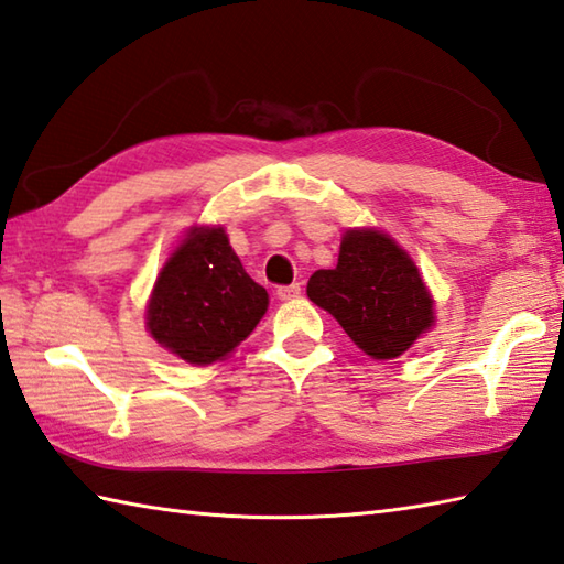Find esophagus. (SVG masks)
I'll list each match as a JSON object with an SVG mask.
<instances>
[{"instance_id":"1","label":"esophagus","mask_w":564,"mask_h":564,"mask_svg":"<svg viewBox=\"0 0 564 564\" xmlns=\"http://www.w3.org/2000/svg\"><path fill=\"white\" fill-rule=\"evenodd\" d=\"M275 295L281 297V301H293V297L301 295V283H291V285H279L275 289Z\"/></svg>"}]
</instances>
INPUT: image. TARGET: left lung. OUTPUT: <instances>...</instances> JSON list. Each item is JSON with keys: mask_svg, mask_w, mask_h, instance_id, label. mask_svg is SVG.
Segmentation results:
<instances>
[{"mask_svg": "<svg viewBox=\"0 0 564 564\" xmlns=\"http://www.w3.org/2000/svg\"><path fill=\"white\" fill-rule=\"evenodd\" d=\"M307 295L373 359L401 357L433 325V297L415 263L373 229L347 231L337 267L315 271Z\"/></svg>", "mask_w": 564, "mask_h": 564, "instance_id": "8db88e82", "label": "left lung"}]
</instances>
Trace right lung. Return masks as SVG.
<instances>
[{
  "label": "right lung",
  "mask_w": 564,
  "mask_h": 564,
  "mask_svg": "<svg viewBox=\"0 0 564 564\" xmlns=\"http://www.w3.org/2000/svg\"><path fill=\"white\" fill-rule=\"evenodd\" d=\"M267 305V289L241 267L225 229L195 227L163 267L147 319L173 355L213 364L259 325Z\"/></svg>",
  "instance_id": "add662e5"
}]
</instances>
